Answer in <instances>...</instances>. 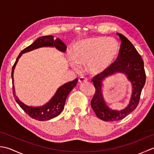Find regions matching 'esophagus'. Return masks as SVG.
<instances>
[{
	"instance_id": "1",
	"label": "esophagus",
	"mask_w": 154,
	"mask_h": 154,
	"mask_svg": "<svg viewBox=\"0 0 154 154\" xmlns=\"http://www.w3.org/2000/svg\"><path fill=\"white\" fill-rule=\"evenodd\" d=\"M87 81V79H86L85 77H81L79 78V83H83L84 82H86V81Z\"/></svg>"
}]
</instances>
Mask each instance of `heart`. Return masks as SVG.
Listing matches in <instances>:
<instances>
[{"label": "heart", "mask_w": 154, "mask_h": 154, "mask_svg": "<svg viewBox=\"0 0 154 154\" xmlns=\"http://www.w3.org/2000/svg\"><path fill=\"white\" fill-rule=\"evenodd\" d=\"M119 51V44L113 38L92 37L75 43L71 51V66L79 70L80 65H88L93 75L103 73L110 67Z\"/></svg>", "instance_id": "b5f03b06"}]
</instances>
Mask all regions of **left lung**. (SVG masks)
Masks as SVG:
<instances>
[{
	"label": "left lung",
	"mask_w": 154,
	"mask_h": 154,
	"mask_svg": "<svg viewBox=\"0 0 154 154\" xmlns=\"http://www.w3.org/2000/svg\"><path fill=\"white\" fill-rule=\"evenodd\" d=\"M121 40L119 54L114 61L103 73L94 76L92 81L96 91L91 105L98 118L104 121H116L124 119L138 106L142 90L146 83V73L143 61L134 46L128 39L116 33ZM116 72H123L133 85V94L130 103L121 111L112 110L105 103L102 93V85L104 78Z\"/></svg>",
	"instance_id": "1"
}]
</instances>
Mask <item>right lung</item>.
I'll return each instance as SVG.
<instances>
[{"label": "right lung", "instance_id": "right-lung-1", "mask_svg": "<svg viewBox=\"0 0 154 154\" xmlns=\"http://www.w3.org/2000/svg\"><path fill=\"white\" fill-rule=\"evenodd\" d=\"M42 47H55L58 50L62 52H64L67 50L66 45L60 39H55L53 35H44V36L38 38L37 40L34 41L33 44L24 49L20 53L14 65L12 66L11 77L12 79L13 95L14 97L16 103L19 104V106L22 108V109L28 116H30L33 119L40 121H44L50 120L53 118L57 116L62 112V110L64 109L65 100H66L68 94H69L71 90L76 86L78 79H75V80L69 81V82L65 83L63 85L60 87L57 90L55 95L45 105L39 107H33L27 106L22 103L15 94L13 74H14L16 65L17 63L19 58L21 57L22 54Z\"/></svg>", "mask_w": 154, "mask_h": 154}]
</instances>
